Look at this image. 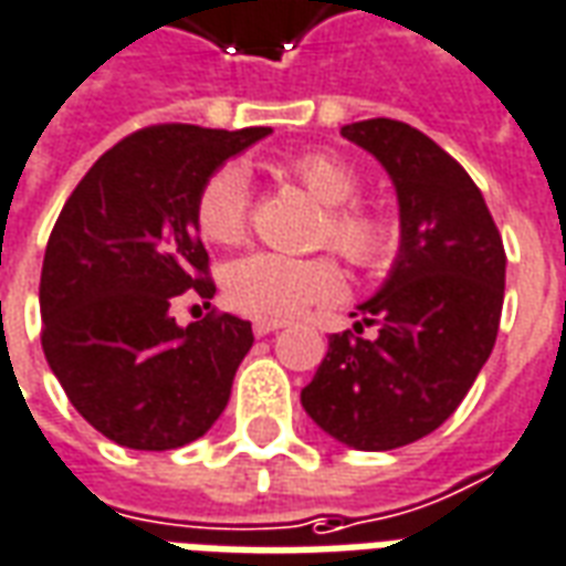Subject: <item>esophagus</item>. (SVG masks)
<instances>
[{"instance_id":"obj_1","label":"esophagus","mask_w":566,"mask_h":566,"mask_svg":"<svg viewBox=\"0 0 566 566\" xmlns=\"http://www.w3.org/2000/svg\"><path fill=\"white\" fill-rule=\"evenodd\" d=\"M276 328H283V323H280V319H255V323H252V332H255L259 338L271 335V332H276Z\"/></svg>"}]
</instances>
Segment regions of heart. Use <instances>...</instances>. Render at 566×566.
Masks as SVG:
<instances>
[{
	"label": "heart",
	"mask_w": 566,
	"mask_h": 566,
	"mask_svg": "<svg viewBox=\"0 0 566 566\" xmlns=\"http://www.w3.org/2000/svg\"><path fill=\"white\" fill-rule=\"evenodd\" d=\"M283 174L323 203L319 240L338 250L356 268H384L399 250V226L387 212L359 207V176L347 161L328 151H304L283 164ZM250 176L238 164L219 167L200 186L195 226L216 247H238L250 234ZM228 304L255 319H286L311 304L332 302L344 290V274L332 255L292 259L280 252H252L226 268L222 280Z\"/></svg>",
	"instance_id": "b5f03b06"
}]
</instances>
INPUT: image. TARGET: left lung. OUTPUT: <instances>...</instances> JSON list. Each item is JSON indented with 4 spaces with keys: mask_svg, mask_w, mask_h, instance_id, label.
I'll return each mask as SVG.
<instances>
[{
    "mask_svg": "<svg viewBox=\"0 0 566 566\" xmlns=\"http://www.w3.org/2000/svg\"><path fill=\"white\" fill-rule=\"evenodd\" d=\"M340 136L390 174L399 255L354 328L328 338L302 405L340 444L392 451L439 430L479 378L503 314L506 252L479 186L430 136L392 118L344 124Z\"/></svg>",
    "mask_w": 566,
    "mask_h": 566,
    "instance_id": "8db88e82",
    "label": "left lung"
}]
</instances>
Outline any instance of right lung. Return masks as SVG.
Here are the masks:
<instances>
[{
    "label": "right lung",
    "instance_id": "obj_1",
    "mask_svg": "<svg viewBox=\"0 0 566 566\" xmlns=\"http://www.w3.org/2000/svg\"><path fill=\"white\" fill-rule=\"evenodd\" d=\"M268 134L143 127L112 146L60 210L39 283L42 350L75 411L115 444L182 448L226 411L252 326L207 314L182 328L170 304L188 290L212 298L198 191Z\"/></svg>",
    "mask_w": 566,
    "mask_h": 566
}]
</instances>
